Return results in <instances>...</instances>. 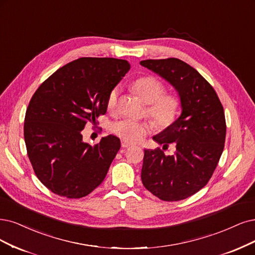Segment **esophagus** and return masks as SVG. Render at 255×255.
Instances as JSON below:
<instances>
[{"mask_svg": "<svg viewBox=\"0 0 255 255\" xmlns=\"http://www.w3.org/2000/svg\"><path fill=\"white\" fill-rule=\"evenodd\" d=\"M131 145V143H129V142H126V140H122V147L123 148H129Z\"/></svg>", "mask_w": 255, "mask_h": 255, "instance_id": "obj_1", "label": "esophagus"}]
</instances>
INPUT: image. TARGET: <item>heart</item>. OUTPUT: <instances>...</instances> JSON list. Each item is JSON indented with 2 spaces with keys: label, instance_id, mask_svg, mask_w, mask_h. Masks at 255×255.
<instances>
[{
  "label": "heart",
  "instance_id": "b5f03b06",
  "mask_svg": "<svg viewBox=\"0 0 255 255\" xmlns=\"http://www.w3.org/2000/svg\"><path fill=\"white\" fill-rule=\"evenodd\" d=\"M132 89L142 101L148 104L147 115L153 121L156 127L165 129L175 122L180 112L181 102L173 93L165 92V85L151 75L138 78L131 83ZM120 96L119 86L113 87L107 97V109L113 111L117 107ZM153 124L148 121L121 120L113 123L111 132L126 142H138L150 130Z\"/></svg>",
  "mask_w": 255,
  "mask_h": 255
}]
</instances>
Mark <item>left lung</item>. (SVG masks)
<instances>
[{"mask_svg": "<svg viewBox=\"0 0 255 255\" xmlns=\"http://www.w3.org/2000/svg\"><path fill=\"white\" fill-rule=\"evenodd\" d=\"M140 65L167 80L181 98L182 115L153 139L163 149L175 145V152L145 150L142 182L158 199L185 200L211 178L223 153L226 120L222 103L209 82L190 65L175 59L146 60Z\"/></svg>", "mask_w": 255, "mask_h": 255, "instance_id": "left-lung-1", "label": "left lung"}]
</instances>
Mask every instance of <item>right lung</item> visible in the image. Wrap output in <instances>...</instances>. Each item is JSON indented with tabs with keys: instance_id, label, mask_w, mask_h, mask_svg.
<instances>
[{
	"instance_id": "obj_1",
	"label": "right lung",
	"mask_w": 255,
	"mask_h": 255,
	"mask_svg": "<svg viewBox=\"0 0 255 255\" xmlns=\"http://www.w3.org/2000/svg\"><path fill=\"white\" fill-rule=\"evenodd\" d=\"M130 69L126 60L81 58L52 73L27 107L24 138L41 183L54 194L81 199L105 178L121 148L115 135L91 146L82 130L107 111L109 91Z\"/></svg>"
}]
</instances>
